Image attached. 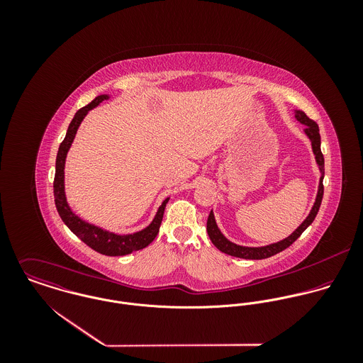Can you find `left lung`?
I'll return each mask as SVG.
<instances>
[{
    "mask_svg": "<svg viewBox=\"0 0 363 363\" xmlns=\"http://www.w3.org/2000/svg\"><path fill=\"white\" fill-rule=\"evenodd\" d=\"M295 117L298 118V121H301L302 124L306 125L305 128V133L308 134V137L311 138V148H313V152L315 155V162L317 164L320 166V170H321V177H320V184H318V191H317V197H315V203L311 208V213L309 216L303 220V223L291 235L288 236L286 239L278 242V243H274V245H269V246H264V247H245V246H238L232 242H229L222 233L220 230L218 229L216 226V222H215V218H213V213L212 211L209 212V216H208L207 220V232L211 242L213 243V246L220 250L222 253L225 255H229V256H233V257H239V259H268L274 255H278L279 252L285 250L286 247H289L305 230L306 228L311 225V222L314 220L320 206H321V200H323V194H324V186H323V177H324V156L321 154V148H320V133H318V125L314 120L309 118L306 116L305 111L302 110H298Z\"/></svg>",
    "mask_w": 363,
    "mask_h": 363,
    "instance_id": "8db88e82",
    "label": "left lung"
}]
</instances>
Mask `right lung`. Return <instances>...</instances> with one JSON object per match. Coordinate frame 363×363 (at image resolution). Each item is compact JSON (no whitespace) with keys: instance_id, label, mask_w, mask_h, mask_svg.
Masks as SVG:
<instances>
[{"instance_id":"obj_1","label":"right lung","mask_w":363,"mask_h":363,"mask_svg":"<svg viewBox=\"0 0 363 363\" xmlns=\"http://www.w3.org/2000/svg\"><path fill=\"white\" fill-rule=\"evenodd\" d=\"M106 99H108L107 95L98 96L91 104L79 108L75 113L72 121L69 123L65 138L60 144V148H58V152H57V159H55V174H54V183H52L54 203H55V208H57L62 222L71 229V232L74 235H77L91 249H94L95 252L104 255V256H125V255H130L133 252L145 249L150 243L154 242L156 235L159 233V226L162 223L163 212H164V207H166V203L169 201V199H166L162 203V206L159 207L157 212H156L155 219L152 220V223L148 228H145L141 232L133 233V235L120 236V235L106 232L101 228L89 225V223L84 222L82 219H79L68 207L67 200H65V194H64L65 156H67V152H68V150H69V147L74 141L77 130H78L81 121L84 120V117L86 116V113L91 108L96 107L101 102L106 101Z\"/></svg>"}]
</instances>
